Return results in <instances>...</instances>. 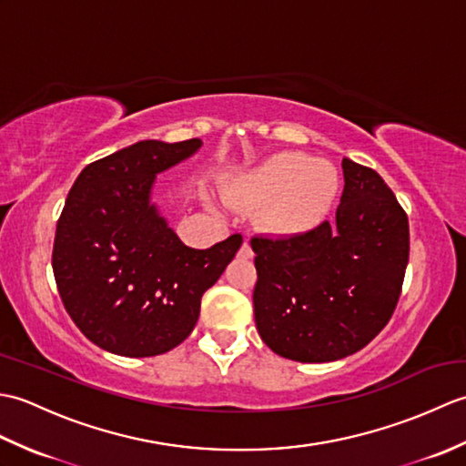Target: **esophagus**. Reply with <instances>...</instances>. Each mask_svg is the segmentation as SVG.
Instances as JSON below:
<instances>
[{"instance_id": "34e87169", "label": "esophagus", "mask_w": 466, "mask_h": 466, "mask_svg": "<svg viewBox=\"0 0 466 466\" xmlns=\"http://www.w3.org/2000/svg\"><path fill=\"white\" fill-rule=\"evenodd\" d=\"M240 256H242V258H252V256H254V252H252V248H250V244H248V242H244V244H242Z\"/></svg>"}]
</instances>
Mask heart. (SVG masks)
<instances>
[{
  "mask_svg": "<svg viewBox=\"0 0 466 466\" xmlns=\"http://www.w3.org/2000/svg\"><path fill=\"white\" fill-rule=\"evenodd\" d=\"M340 190L339 170L302 152H279L224 187L234 208L262 206L266 230L300 236L320 226L332 212Z\"/></svg>",
  "mask_w": 466,
  "mask_h": 466,
  "instance_id": "heart-1",
  "label": "heart"
}]
</instances>
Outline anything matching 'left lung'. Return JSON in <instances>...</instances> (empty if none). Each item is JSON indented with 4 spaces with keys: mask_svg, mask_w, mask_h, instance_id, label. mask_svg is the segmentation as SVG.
I'll return each instance as SVG.
<instances>
[{
    "mask_svg": "<svg viewBox=\"0 0 466 466\" xmlns=\"http://www.w3.org/2000/svg\"><path fill=\"white\" fill-rule=\"evenodd\" d=\"M336 222L300 236H254L260 339L284 359L332 362L364 349L397 309L409 218L372 167L342 160Z\"/></svg>",
    "mask_w": 466,
    "mask_h": 466,
    "instance_id": "8db88e82",
    "label": "left lung"
}]
</instances>
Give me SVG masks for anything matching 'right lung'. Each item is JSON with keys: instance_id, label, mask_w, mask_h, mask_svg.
Wrapping results in <instances>:
<instances>
[{"instance_id": "right-lung-1", "label": "right lung", "mask_w": 466, "mask_h": 466, "mask_svg": "<svg viewBox=\"0 0 466 466\" xmlns=\"http://www.w3.org/2000/svg\"><path fill=\"white\" fill-rule=\"evenodd\" d=\"M200 146L198 137L137 142L87 164L67 194L52 254L57 292L86 339L107 352L144 359L176 349L240 250V234L187 248L150 202L156 174Z\"/></svg>"}]
</instances>
